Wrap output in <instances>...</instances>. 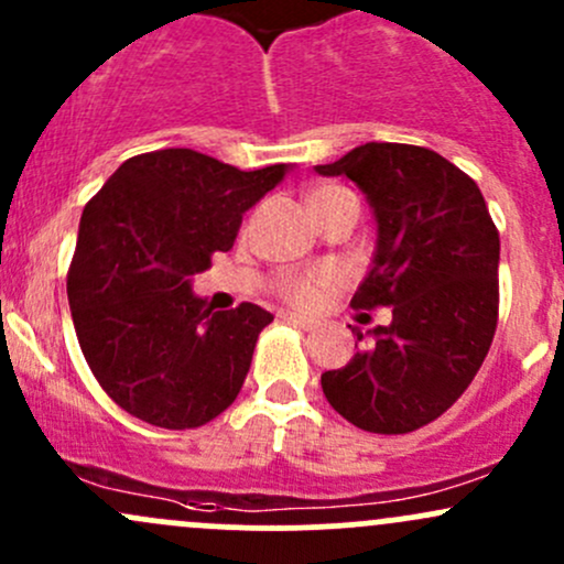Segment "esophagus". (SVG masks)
I'll list each match as a JSON object with an SVG mask.
<instances>
[{
	"label": "esophagus",
	"instance_id": "obj_1",
	"mask_svg": "<svg viewBox=\"0 0 564 564\" xmlns=\"http://www.w3.org/2000/svg\"><path fill=\"white\" fill-rule=\"evenodd\" d=\"M281 318H283V322H286V324H294V327H300V329H316V327H318L316 318L302 316V313H294V311H283Z\"/></svg>",
	"mask_w": 564,
	"mask_h": 564
}]
</instances>
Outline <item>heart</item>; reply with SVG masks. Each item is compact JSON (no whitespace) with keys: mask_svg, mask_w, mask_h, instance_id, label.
I'll list each match as a JSON object with an SVG mask.
<instances>
[{"mask_svg":"<svg viewBox=\"0 0 564 564\" xmlns=\"http://www.w3.org/2000/svg\"><path fill=\"white\" fill-rule=\"evenodd\" d=\"M322 192H332V188H318L316 194ZM281 292L283 297L297 302V305H311L318 297V281L316 278H286L281 283Z\"/></svg>","mask_w":564,"mask_h":564,"instance_id":"1","label":"heart"}]
</instances>
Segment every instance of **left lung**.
Returning <instances> with one entry per match:
<instances>
[{
	"mask_svg": "<svg viewBox=\"0 0 564 564\" xmlns=\"http://www.w3.org/2000/svg\"><path fill=\"white\" fill-rule=\"evenodd\" d=\"M318 175L357 183L376 221L370 272L351 305L391 307L357 329L340 370L322 376L329 405L365 432L400 435L435 422L470 387L497 327L500 235L481 188L430 148L365 142Z\"/></svg>",
	"mask_w": 564,
	"mask_h": 564,
	"instance_id": "obj_1",
	"label": "left lung"
}]
</instances>
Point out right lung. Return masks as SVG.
<instances>
[{
	"label": "right lung",
	"instance_id": "obj_1",
	"mask_svg": "<svg viewBox=\"0 0 564 564\" xmlns=\"http://www.w3.org/2000/svg\"><path fill=\"white\" fill-rule=\"evenodd\" d=\"M289 164L242 170L192 148L127 159L80 216L67 297L88 367L118 405L192 430L235 402L272 316L253 302L205 305L192 278L229 251Z\"/></svg>",
	"mask_w": 564,
	"mask_h": 564
}]
</instances>
